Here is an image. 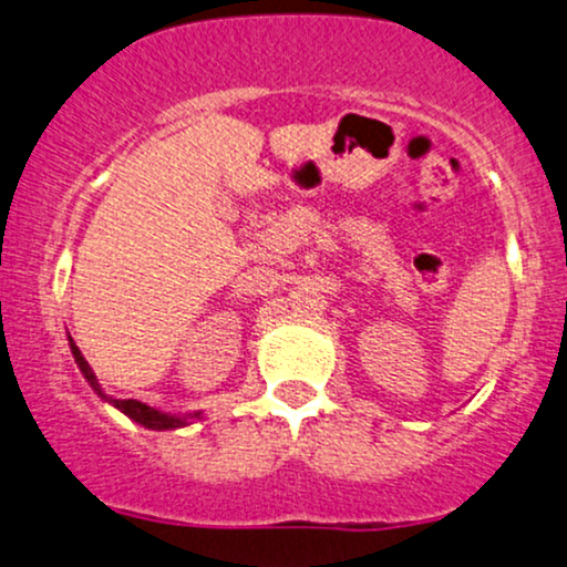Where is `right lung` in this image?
<instances>
[{"instance_id":"right-lung-1","label":"right lung","mask_w":567,"mask_h":567,"mask_svg":"<svg viewBox=\"0 0 567 567\" xmlns=\"http://www.w3.org/2000/svg\"><path fill=\"white\" fill-rule=\"evenodd\" d=\"M71 341V338H69ZM71 351H74V360H76V365H80V370L84 373V379L90 381V386L95 389L97 394L101 396H106L101 392V386H97V381H95V373L93 370H90V365H87V360H84L82 357V351L76 349V343L71 341ZM114 405L122 410V413L125 415H130V419L133 421H138V424H143L146 429H175V426H184L186 421L184 419H175V415H167V413H159V410H154V408H148L146 402H138V400H114Z\"/></svg>"}]
</instances>
